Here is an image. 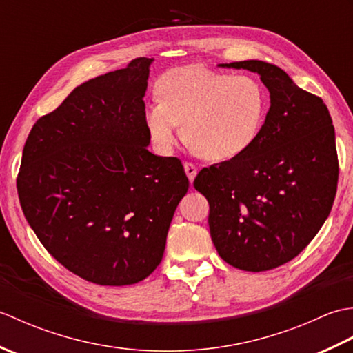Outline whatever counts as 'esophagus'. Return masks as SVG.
Segmentation results:
<instances>
[{
	"mask_svg": "<svg viewBox=\"0 0 353 353\" xmlns=\"http://www.w3.org/2000/svg\"><path fill=\"white\" fill-rule=\"evenodd\" d=\"M183 167H185L186 176H188V179H190V182H192V181H194V177H196V174H197V168H196V165L191 163V162H185V163H183Z\"/></svg>",
	"mask_w": 353,
	"mask_h": 353,
	"instance_id": "esophagus-1",
	"label": "esophagus"
}]
</instances>
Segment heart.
<instances>
[{
    "instance_id": "b5f03b06",
    "label": "heart",
    "mask_w": 353,
    "mask_h": 353,
    "mask_svg": "<svg viewBox=\"0 0 353 353\" xmlns=\"http://www.w3.org/2000/svg\"><path fill=\"white\" fill-rule=\"evenodd\" d=\"M161 100L145 106V125L156 148L170 153L181 125L183 138L203 159L224 162L244 154L264 125L265 88L250 76H232L199 66L165 74Z\"/></svg>"
}]
</instances>
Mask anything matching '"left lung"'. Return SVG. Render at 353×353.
Returning <instances> with one entry per match:
<instances>
[{
    "label": "left lung",
    "instance_id": "left-lung-1",
    "mask_svg": "<svg viewBox=\"0 0 353 353\" xmlns=\"http://www.w3.org/2000/svg\"><path fill=\"white\" fill-rule=\"evenodd\" d=\"M219 66L256 72L270 109L256 142L235 159L201 170L194 188L209 201V230L220 256L245 272H267L296 258L331 212L339 182L332 118L320 97L279 66Z\"/></svg>",
    "mask_w": 353,
    "mask_h": 353
}]
</instances>
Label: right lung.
<instances>
[{"instance_id": "add662e5", "label": "right lung", "mask_w": 353, "mask_h": 353, "mask_svg": "<svg viewBox=\"0 0 353 353\" xmlns=\"http://www.w3.org/2000/svg\"><path fill=\"white\" fill-rule=\"evenodd\" d=\"M152 63L134 59L77 86L37 119L22 152L17 186L30 228L65 268L99 285L154 272L190 186L177 157L147 148Z\"/></svg>"}]
</instances>
